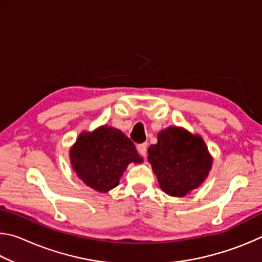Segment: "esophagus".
I'll use <instances>...</instances> for the list:
<instances>
[{"label":"esophagus","mask_w":262,"mask_h":262,"mask_svg":"<svg viewBox=\"0 0 262 262\" xmlns=\"http://www.w3.org/2000/svg\"><path fill=\"white\" fill-rule=\"evenodd\" d=\"M147 148H148L147 143H141L137 145V151H139V154L142 155V156L145 157V154H147Z\"/></svg>","instance_id":"obj_1"}]
</instances>
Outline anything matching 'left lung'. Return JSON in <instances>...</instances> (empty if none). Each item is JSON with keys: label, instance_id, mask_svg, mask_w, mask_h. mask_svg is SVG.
I'll list each match as a JSON object with an SVG mask.
<instances>
[{"label": "left lung", "instance_id": "8db88e82", "mask_svg": "<svg viewBox=\"0 0 262 262\" xmlns=\"http://www.w3.org/2000/svg\"><path fill=\"white\" fill-rule=\"evenodd\" d=\"M159 187L170 196L183 198L205 183L212 157L202 137L183 127L170 126L158 133L148 149Z\"/></svg>", "mask_w": 262, "mask_h": 262}]
</instances>
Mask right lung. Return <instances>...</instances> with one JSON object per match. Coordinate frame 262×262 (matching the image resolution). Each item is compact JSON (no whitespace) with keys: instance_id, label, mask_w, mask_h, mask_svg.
Instances as JSON below:
<instances>
[{"instance_id":"add662e5","label":"right lung","mask_w":262,"mask_h":262,"mask_svg":"<svg viewBox=\"0 0 262 262\" xmlns=\"http://www.w3.org/2000/svg\"><path fill=\"white\" fill-rule=\"evenodd\" d=\"M70 165L88 187L107 193L117 187L130 163L143 162L120 129L107 125L82 132L69 150Z\"/></svg>"}]
</instances>
